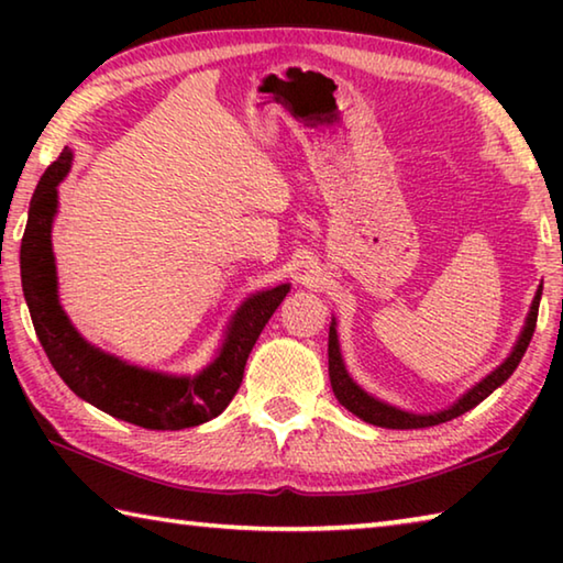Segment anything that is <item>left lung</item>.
<instances>
[{
    "label": "left lung",
    "instance_id": "1",
    "mask_svg": "<svg viewBox=\"0 0 563 563\" xmlns=\"http://www.w3.org/2000/svg\"><path fill=\"white\" fill-rule=\"evenodd\" d=\"M71 168V151L64 146L59 158L36 184L26 218L19 265H22L24 300L30 305L36 338L56 373L71 393L87 399L123 422L144 430H186L223 412L243 379L245 360L265 322L278 310L290 285L247 298L228 328V338L211 365L196 377H174L133 367L119 357L89 345L66 318L56 295V265L52 253V221L56 213V186ZM332 393L345 407V367L335 357L328 362Z\"/></svg>",
    "mask_w": 563,
    "mask_h": 563
}]
</instances>
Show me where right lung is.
I'll list each match as a JSON object with an SVG mask.
<instances>
[{
  "label": "right lung",
  "mask_w": 563,
  "mask_h": 563,
  "mask_svg": "<svg viewBox=\"0 0 563 563\" xmlns=\"http://www.w3.org/2000/svg\"><path fill=\"white\" fill-rule=\"evenodd\" d=\"M539 298H541V292L537 295V298H533V308H531L529 318H527V328H523L521 338L517 342V347H514L509 360L504 362L501 367L494 369V373L487 379H482L479 385H476L474 389H470V393H466L452 409H446V412L437 415V417H417V415L395 412V409H389L387 405L377 402V399H373L367 393H362V389L350 379L347 369H345V407L350 409V412H355L357 417L365 419V422H373V424H379V427H389V430H419V427H432V424L446 422V419H454V417L464 415L466 409L476 407L484 397H489L494 389H497L504 383V379H507L514 373V369H517L519 360H521L523 352H527V345H529V340L533 335V325H537ZM335 357H340V342H338L335 322H332L330 335H328V362H332ZM342 367H345V365H342Z\"/></svg>",
  "instance_id": "add662e5"
}]
</instances>
